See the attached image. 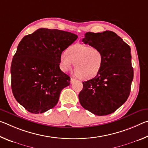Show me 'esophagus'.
Returning <instances> with one entry per match:
<instances>
[{
	"instance_id": "esophagus-1",
	"label": "esophagus",
	"mask_w": 148,
	"mask_h": 148,
	"mask_svg": "<svg viewBox=\"0 0 148 148\" xmlns=\"http://www.w3.org/2000/svg\"><path fill=\"white\" fill-rule=\"evenodd\" d=\"M76 79H74V78H72V77H71V84H72V83H74V82H75V81H76Z\"/></svg>"
}]
</instances>
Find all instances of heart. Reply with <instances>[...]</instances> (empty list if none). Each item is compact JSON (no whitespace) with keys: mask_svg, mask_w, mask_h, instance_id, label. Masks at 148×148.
Returning <instances> with one entry per match:
<instances>
[{"mask_svg":"<svg viewBox=\"0 0 148 148\" xmlns=\"http://www.w3.org/2000/svg\"><path fill=\"white\" fill-rule=\"evenodd\" d=\"M104 62L102 51L99 47L77 44L69 47L59 59L60 69L63 72L74 71L82 79L94 77L101 71Z\"/></svg>","mask_w":148,"mask_h":148,"instance_id":"1","label":"heart"}]
</instances>
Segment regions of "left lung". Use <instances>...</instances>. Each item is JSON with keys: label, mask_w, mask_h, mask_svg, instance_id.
I'll use <instances>...</instances> for the list:
<instances>
[{"label": "left lung", "mask_w": 148, "mask_h": 148, "mask_svg": "<svg viewBox=\"0 0 148 148\" xmlns=\"http://www.w3.org/2000/svg\"><path fill=\"white\" fill-rule=\"evenodd\" d=\"M84 44L101 50L104 62L99 74L83 82L80 104L97 116L113 113L128 99L133 79L131 47L115 32H88Z\"/></svg>", "instance_id": "left-lung-1"}]
</instances>
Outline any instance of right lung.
Returning <instances> with one entry per match:
<instances>
[{"instance_id":"1","label":"right lung","mask_w":148,"mask_h":148,"mask_svg":"<svg viewBox=\"0 0 148 148\" xmlns=\"http://www.w3.org/2000/svg\"><path fill=\"white\" fill-rule=\"evenodd\" d=\"M77 38L72 32L40 28L19 42L12 61L11 87L27 111L42 114L57 104L62 89L71 83L60 69V57Z\"/></svg>"}]
</instances>
